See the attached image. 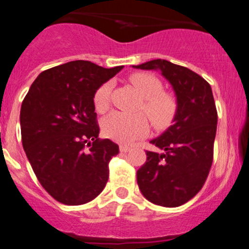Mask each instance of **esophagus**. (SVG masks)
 <instances>
[{"mask_svg": "<svg viewBox=\"0 0 249 249\" xmlns=\"http://www.w3.org/2000/svg\"><path fill=\"white\" fill-rule=\"evenodd\" d=\"M119 151H121L122 153H127V152L131 151V147H128L126 145H121L119 146Z\"/></svg>", "mask_w": 249, "mask_h": 249, "instance_id": "34e87169", "label": "esophagus"}]
</instances>
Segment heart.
<instances>
[{"label":"heart","mask_w":249,"mask_h":249,"mask_svg":"<svg viewBox=\"0 0 249 249\" xmlns=\"http://www.w3.org/2000/svg\"><path fill=\"white\" fill-rule=\"evenodd\" d=\"M130 82L143 98L142 109L158 130L168 127L178 113V101L174 95L163 91V85L157 76L148 73H134ZM111 82L103 83L94 95V106L98 112H104L109 107ZM102 130L107 138L122 143H131L147 134L148 121L142 113L127 115L113 111L102 122Z\"/></svg>","instance_id":"heart-1"}]
</instances>
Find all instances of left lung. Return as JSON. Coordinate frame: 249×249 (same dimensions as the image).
I'll list each match as a JSON object with an SVG mask.
<instances>
[{"instance_id":"obj_1","label":"left lung","mask_w":249,"mask_h":249,"mask_svg":"<svg viewBox=\"0 0 249 249\" xmlns=\"http://www.w3.org/2000/svg\"><path fill=\"white\" fill-rule=\"evenodd\" d=\"M133 68L160 71L175 91L174 124L151 140L162 153L146 151L147 161L138 169L137 182L149 202L176 208L202 189L213 161L218 115L211 86L189 68L163 59Z\"/></svg>"}]
</instances>
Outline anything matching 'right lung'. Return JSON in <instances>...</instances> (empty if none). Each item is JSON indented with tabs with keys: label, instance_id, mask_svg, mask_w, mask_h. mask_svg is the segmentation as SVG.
Returning <instances> with one entry per match:
<instances>
[{
	"label": "right lung",
	"instance_id": "add662e5",
	"mask_svg": "<svg viewBox=\"0 0 249 249\" xmlns=\"http://www.w3.org/2000/svg\"><path fill=\"white\" fill-rule=\"evenodd\" d=\"M122 70L85 60L55 66L39 74L23 100V148L38 181L62 204H86L106 187L119 147L98 138L94 95Z\"/></svg>",
	"mask_w": 249,
	"mask_h": 249
}]
</instances>
